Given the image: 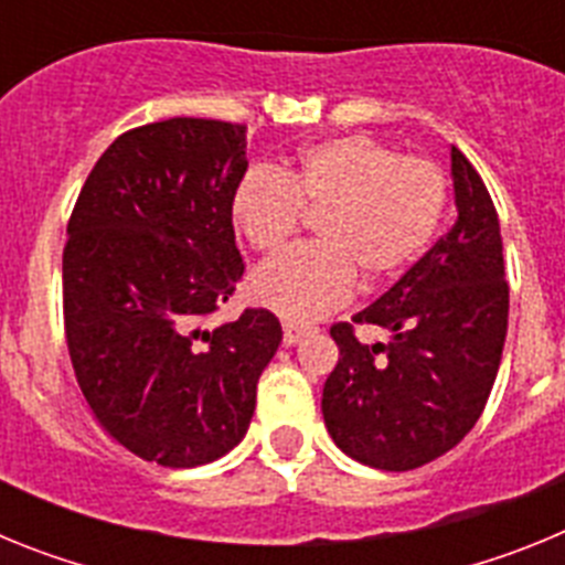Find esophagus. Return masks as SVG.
<instances>
[{
	"label": "esophagus",
	"instance_id": "34e87169",
	"mask_svg": "<svg viewBox=\"0 0 565 565\" xmlns=\"http://www.w3.org/2000/svg\"><path fill=\"white\" fill-rule=\"evenodd\" d=\"M313 333H317V328H311V326H294V322H286V326H282V342H286L288 348H291V344H299V342H302V339L313 337Z\"/></svg>",
	"mask_w": 565,
	"mask_h": 565
}]
</instances>
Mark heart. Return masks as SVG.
<instances>
[{
	"label": "heart",
	"mask_w": 565,
	"mask_h": 565,
	"mask_svg": "<svg viewBox=\"0 0 565 565\" xmlns=\"http://www.w3.org/2000/svg\"><path fill=\"white\" fill-rule=\"evenodd\" d=\"M447 203L441 167L367 135H342L302 149L277 174L248 172L232 194V221L259 254L286 248L302 212L319 214L317 246L257 268L252 297L294 326L402 277L430 246Z\"/></svg>",
	"instance_id": "heart-1"
}]
</instances>
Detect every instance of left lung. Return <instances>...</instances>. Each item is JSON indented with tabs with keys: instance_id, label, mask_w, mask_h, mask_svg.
<instances>
[{
	"instance_id": "1",
	"label": "left lung",
	"mask_w": 565,
	"mask_h": 565,
	"mask_svg": "<svg viewBox=\"0 0 565 565\" xmlns=\"http://www.w3.org/2000/svg\"><path fill=\"white\" fill-rule=\"evenodd\" d=\"M456 226L353 322L331 328L339 362L322 391L333 444L353 461L404 472L452 450L483 413L507 342L501 223L481 174L450 147Z\"/></svg>"
}]
</instances>
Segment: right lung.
Listing matches in <instances>:
<instances>
[{
	"label": "right lung",
	"instance_id": "obj_1",
	"mask_svg": "<svg viewBox=\"0 0 565 565\" xmlns=\"http://www.w3.org/2000/svg\"><path fill=\"white\" fill-rule=\"evenodd\" d=\"M246 169L239 124H147L109 143L70 214L73 371L104 430L143 461L189 469L234 450L282 342L266 308L203 328L243 277L232 194Z\"/></svg>",
	"mask_w": 565,
	"mask_h": 565
}]
</instances>
